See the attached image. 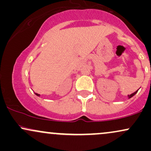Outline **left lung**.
<instances>
[{"label":"left lung","mask_w":151,"mask_h":151,"mask_svg":"<svg viewBox=\"0 0 151 151\" xmlns=\"http://www.w3.org/2000/svg\"><path fill=\"white\" fill-rule=\"evenodd\" d=\"M137 92H138V90H137V91H135V92H134V93H131V94H130V95H129V96H129V99H130V98H131V97H132V96H134V95H135V94H136V93Z\"/></svg>","instance_id":"8db88e82"}]
</instances>
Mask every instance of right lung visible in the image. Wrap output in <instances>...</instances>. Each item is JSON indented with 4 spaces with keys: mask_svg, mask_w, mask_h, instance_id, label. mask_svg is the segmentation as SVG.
<instances>
[{
    "mask_svg": "<svg viewBox=\"0 0 151 151\" xmlns=\"http://www.w3.org/2000/svg\"><path fill=\"white\" fill-rule=\"evenodd\" d=\"M35 93V94H36V95H37V96H40V94H38V93Z\"/></svg>",
    "mask_w": 151,
    "mask_h": 151,
    "instance_id": "1",
    "label": "right lung"
}]
</instances>
